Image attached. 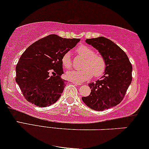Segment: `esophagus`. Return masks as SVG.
I'll list each match as a JSON object with an SVG mask.
<instances>
[{"label": "esophagus", "instance_id": "34e87169", "mask_svg": "<svg viewBox=\"0 0 149 149\" xmlns=\"http://www.w3.org/2000/svg\"><path fill=\"white\" fill-rule=\"evenodd\" d=\"M72 84L74 85H77V86H81V84H79V83H77V82H72Z\"/></svg>", "mask_w": 149, "mask_h": 149}]
</instances>
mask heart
<instances>
[{
  "instance_id": "obj_1",
  "label": "heart",
  "mask_w": 149,
  "mask_h": 149,
  "mask_svg": "<svg viewBox=\"0 0 149 149\" xmlns=\"http://www.w3.org/2000/svg\"><path fill=\"white\" fill-rule=\"evenodd\" d=\"M77 52L80 56L85 58L82 63V68L80 70L68 71L65 73V78L74 82H83L88 80L93 76L100 77L105 72L106 61L104 57L98 53H94V50L90 47L81 45L77 49ZM63 66L65 69L72 67L70 55L66 53L63 55L62 59Z\"/></svg>"
}]
</instances>
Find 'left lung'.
Returning a JSON list of instances; mask_svg holds the SVG:
<instances>
[{"mask_svg": "<svg viewBox=\"0 0 149 149\" xmlns=\"http://www.w3.org/2000/svg\"><path fill=\"white\" fill-rule=\"evenodd\" d=\"M86 42L104 57L106 68L100 79L88 84L91 92L82 97V100L96 111L115 107L124 98L132 81V65L126 53L111 40L98 37L87 39Z\"/></svg>", "mask_w": 149, "mask_h": 149, "instance_id": "left-lung-1", "label": "left lung"}]
</instances>
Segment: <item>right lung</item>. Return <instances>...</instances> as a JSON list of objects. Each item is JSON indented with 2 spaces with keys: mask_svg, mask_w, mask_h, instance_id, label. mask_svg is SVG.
<instances>
[{
  "mask_svg": "<svg viewBox=\"0 0 149 149\" xmlns=\"http://www.w3.org/2000/svg\"><path fill=\"white\" fill-rule=\"evenodd\" d=\"M79 41L52 34L26 49L16 65L15 81L26 100L45 107L59 99L65 86L61 59Z\"/></svg>",
  "mask_w": 149,
  "mask_h": 149,
  "instance_id": "1",
  "label": "right lung"
}]
</instances>
